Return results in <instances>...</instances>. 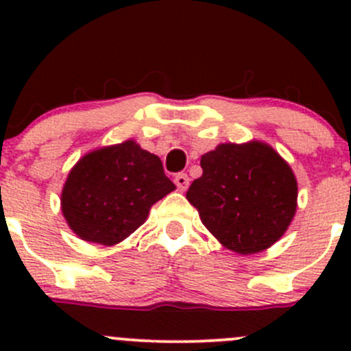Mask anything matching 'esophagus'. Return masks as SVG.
<instances>
[{"instance_id":"34e87169","label":"esophagus","mask_w":351,"mask_h":351,"mask_svg":"<svg viewBox=\"0 0 351 351\" xmlns=\"http://www.w3.org/2000/svg\"><path fill=\"white\" fill-rule=\"evenodd\" d=\"M175 183H176V186H178L180 192H185L190 185L189 175H186V173H178V175L175 176Z\"/></svg>"}]
</instances>
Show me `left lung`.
<instances>
[{
    "mask_svg": "<svg viewBox=\"0 0 351 351\" xmlns=\"http://www.w3.org/2000/svg\"><path fill=\"white\" fill-rule=\"evenodd\" d=\"M200 166L186 198L222 246L253 254L285 234L297 210V180L274 147L261 141L219 144Z\"/></svg>",
    "mask_w": 351,
    "mask_h": 351,
    "instance_id": "left-lung-1",
    "label": "left lung"
}]
</instances>
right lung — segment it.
<instances>
[{
	"label": "right lung",
	"instance_id": "1",
	"mask_svg": "<svg viewBox=\"0 0 351 351\" xmlns=\"http://www.w3.org/2000/svg\"><path fill=\"white\" fill-rule=\"evenodd\" d=\"M175 189L161 159L129 139L90 151L71 168L61 210L77 238L113 246L141 228L156 202Z\"/></svg>",
	"mask_w": 351,
	"mask_h": 351
}]
</instances>
